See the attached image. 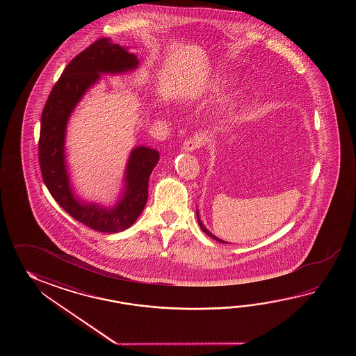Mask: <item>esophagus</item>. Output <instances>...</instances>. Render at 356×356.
Instances as JSON below:
<instances>
[{
	"label": "esophagus",
	"mask_w": 356,
	"mask_h": 356,
	"mask_svg": "<svg viewBox=\"0 0 356 356\" xmlns=\"http://www.w3.org/2000/svg\"><path fill=\"white\" fill-rule=\"evenodd\" d=\"M200 146H201L200 140L196 138V137H192V138L186 140V141L183 143V145H181V149H183V152H193L195 150H197Z\"/></svg>",
	"instance_id": "obj_1"
}]
</instances>
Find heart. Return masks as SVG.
Segmentation results:
<instances>
[{
	"instance_id": "heart-1",
	"label": "heart",
	"mask_w": 356,
	"mask_h": 356,
	"mask_svg": "<svg viewBox=\"0 0 356 356\" xmlns=\"http://www.w3.org/2000/svg\"><path fill=\"white\" fill-rule=\"evenodd\" d=\"M213 86H221V81H219V80H215V81H213Z\"/></svg>"
}]
</instances>
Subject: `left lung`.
<instances>
[{"label":"left lung","mask_w":356,"mask_h":356,"mask_svg":"<svg viewBox=\"0 0 356 356\" xmlns=\"http://www.w3.org/2000/svg\"><path fill=\"white\" fill-rule=\"evenodd\" d=\"M197 221H198V225H200V227H201V229H202V230H204V233H206V234L209 235V236H211L212 239H215V241H216V242H220V243H227V242H224V241H221V239H219V238H218V236H215V235L212 234V233H210V232H209V230H207V229H206V227H204V224H202V221H201V219H200V215H198V210H197Z\"/></svg>","instance_id":"left-lung-1"}]
</instances>
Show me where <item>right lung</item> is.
<instances>
[{"label": "right lung", "mask_w": 356, "mask_h": 356, "mask_svg": "<svg viewBox=\"0 0 356 356\" xmlns=\"http://www.w3.org/2000/svg\"><path fill=\"white\" fill-rule=\"evenodd\" d=\"M140 65L127 48L99 39L63 70L47 99L40 121L39 165L42 177L56 202L83 225L102 233H118L138 219L149 196V178L159 161V152L136 146L129 154L124 186L114 206L86 202L76 196L68 177L65 143L68 120L85 92L98 83L102 74L118 75Z\"/></svg>", "instance_id": "add662e5"}]
</instances>
